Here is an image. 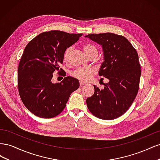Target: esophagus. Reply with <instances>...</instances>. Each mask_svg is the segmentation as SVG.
Listing matches in <instances>:
<instances>
[{
    "label": "esophagus",
    "instance_id": "esophagus-1",
    "mask_svg": "<svg viewBox=\"0 0 160 160\" xmlns=\"http://www.w3.org/2000/svg\"><path fill=\"white\" fill-rule=\"evenodd\" d=\"M79 84H80V85H81V86H83V85H85V84H86V83H85V82H83V81H79Z\"/></svg>",
    "mask_w": 160,
    "mask_h": 160
}]
</instances>
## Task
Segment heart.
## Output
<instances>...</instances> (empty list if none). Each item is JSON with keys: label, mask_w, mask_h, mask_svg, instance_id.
Listing matches in <instances>:
<instances>
[{"label": "heart", "mask_w": 160, "mask_h": 160, "mask_svg": "<svg viewBox=\"0 0 160 160\" xmlns=\"http://www.w3.org/2000/svg\"><path fill=\"white\" fill-rule=\"evenodd\" d=\"M71 49V47H68L65 50L63 55L64 61H67V60H68ZM83 49L88 57L93 55V53H98V49H97L95 46L91 44V43H85V44H83ZM94 72L95 71L93 69H77L72 72V75L79 80L87 81L90 78L92 75L94 74Z\"/></svg>", "instance_id": "heart-1"}]
</instances>
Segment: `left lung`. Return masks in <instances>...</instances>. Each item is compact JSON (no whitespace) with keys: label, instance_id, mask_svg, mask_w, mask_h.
Wrapping results in <instances>:
<instances>
[{"label":"left lung","instance_id":"obj_1","mask_svg":"<svg viewBox=\"0 0 160 160\" xmlns=\"http://www.w3.org/2000/svg\"><path fill=\"white\" fill-rule=\"evenodd\" d=\"M85 37L102 46L103 62L99 75L109 80L87 98L90 112L101 119L111 120L128 110L136 97L141 76L138 52L126 38L114 33L89 34Z\"/></svg>","mask_w":160,"mask_h":160}]
</instances>
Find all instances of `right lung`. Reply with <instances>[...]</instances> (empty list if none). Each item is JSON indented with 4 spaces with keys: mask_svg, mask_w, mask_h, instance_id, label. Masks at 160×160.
<instances>
[{
    "mask_svg": "<svg viewBox=\"0 0 160 160\" xmlns=\"http://www.w3.org/2000/svg\"><path fill=\"white\" fill-rule=\"evenodd\" d=\"M83 34L61 31L42 32L28 43L18 67V88L21 99L32 113L41 118H52L61 113L71 94L79 88V82L65 77L52 83L55 71L61 70L67 48ZM62 72V75H64Z\"/></svg>",
    "mask_w": 160,
    "mask_h": 160,
    "instance_id": "right-lung-1",
    "label": "right lung"
}]
</instances>
